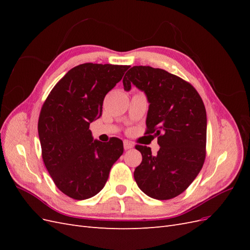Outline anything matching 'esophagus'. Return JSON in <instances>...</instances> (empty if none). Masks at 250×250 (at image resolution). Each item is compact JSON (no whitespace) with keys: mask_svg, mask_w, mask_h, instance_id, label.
<instances>
[{"mask_svg":"<svg viewBox=\"0 0 250 250\" xmlns=\"http://www.w3.org/2000/svg\"><path fill=\"white\" fill-rule=\"evenodd\" d=\"M123 144H124V149L125 150H129V149L133 148V144L129 141H124Z\"/></svg>","mask_w":250,"mask_h":250,"instance_id":"34e87169","label":"esophagus"}]
</instances>
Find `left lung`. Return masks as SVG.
Returning a JSON list of instances; mask_svg holds the SVG:
<instances>
[{
	"instance_id": "1",
	"label": "left lung",
	"mask_w": 250,
	"mask_h": 250,
	"mask_svg": "<svg viewBox=\"0 0 250 250\" xmlns=\"http://www.w3.org/2000/svg\"><path fill=\"white\" fill-rule=\"evenodd\" d=\"M131 84L147 96L146 133H154L161 147L152 155L149 147L135 146L143 157L135 183L151 198L172 199L193 183L206 160V107L192 84L162 69L132 66L123 78L124 89Z\"/></svg>"
}]
</instances>
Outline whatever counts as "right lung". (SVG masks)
<instances>
[{
    "label": "right lung",
    "mask_w": 250,
    "mask_h": 250,
    "mask_svg": "<svg viewBox=\"0 0 250 250\" xmlns=\"http://www.w3.org/2000/svg\"><path fill=\"white\" fill-rule=\"evenodd\" d=\"M129 65L82 63L53 87L39 119L44 166L56 187L69 197L84 200L104 188L109 171L123 154V142L93 139L89 124L102 115L103 100Z\"/></svg>",
    "instance_id": "obj_1"
}]
</instances>
